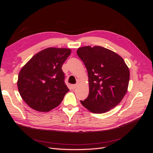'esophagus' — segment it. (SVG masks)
<instances>
[{
  "label": "esophagus",
  "instance_id": "34e87169",
  "mask_svg": "<svg viewBox=\"0 0 153 153\" xmlns=\"http://www.w3.org/2000/svg\"><path fill=\"white\" fill-rule=\"evenodd\" d=\"M76 87H77V85H76V84H75V85H71V88H72V89H75L76 88Z\"/></svg>",
  "mask_w": 153,
  "mask_h": 153
}]
</instances>
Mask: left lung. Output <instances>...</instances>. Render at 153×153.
<instances>
[{
    "mask_svg": "<svg viewBox=\"0 0 153 153\" xmlns=\"http://www.w3.org/2000/svg\"><path fill=\"white\" fill-rule=\"evenodd\" d=\"M77 55L84 63L89 77V93L82 105L94 114L116 106L128 91L129 70L123 59L100 46L80 47Z\"/></svg>",
    "mask_w": 153,
    "mask_h": 153,
    "instance_id": "1",
    "label": "left lung"
}]
</instances>
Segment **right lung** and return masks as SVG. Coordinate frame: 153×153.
<instances>
[{
    "label": "right lung",
    "mask_w": 153,
    "mask_h": 153,
    "mask_svg": "<svg viewBox=\"0 0 153 153\" xmlns=\"http://www.w3.org/2000/svg\"><path fill=\"white\" fill-rule=\"evenodd\" d=\"M69 48H48L34 55L19 73L17 85L30 108L48 112L61 103L69 91L62 66L71 54Z\"/></svg>",
    "instance_id": "obj_1"
}]
</instances>
